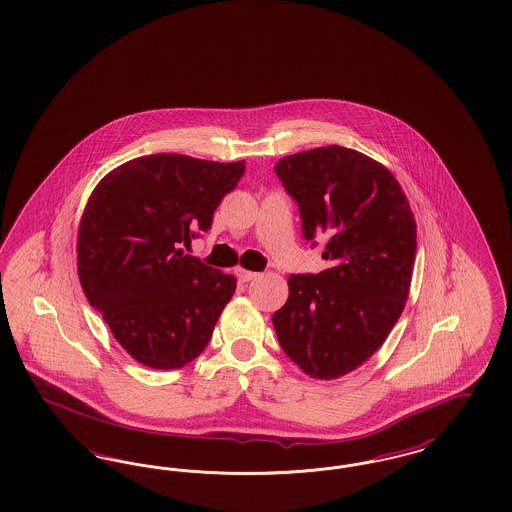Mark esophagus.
Masks as SVG:
<instances>
[{"label": "esophagus", "instance_id": "34e87169", "mask_svg": "<svg viewBox=\"0 0 512 512\" xmlns=\"http://www.w3.org/2000/svg\"><path fill=\"white\" fill-rule=\"evenodd\" d=\"M234 274L238 276V280H240L242 284H246V282H251V280H255V278L259 276L257 272H251V270H246V268H242V266L234 268Z\"/></svg>", "mask_w": 512, "mask_h": 512}]
</instances>
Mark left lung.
<instances>
[{"instance_id":"8db88e82","label":"left lung","mask_w":512,"mask_h":512,"mask_svg":"<svg viewBox=\"0 0 512 512\" xmlns=\"http://www.w3.org/2000/svg\"><path fill=\"white\" fill-rule=\"evenodd\" d=\"M299 204L307 240L326 234L320 274H291L272 324L280 347L312 379L360 368L385 343L408 301L417 225L389 169L345 146H320L276 164Z\"/></svg>"}]
</instances>
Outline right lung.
Wrapping results in <instances>:
<instances>
[{"instance_id": "right-lung-1", "label": "right lung", "mask_w": 512, "mask_h": 512, "mask_svg": "<svg viewBox=\"0 0 512 512\" xmlns=\"http://www.w3.org/2000/svg\"><path fill=\"white\" fill-rule=\"evenodd\" d=\"M246 162L184 154L129 160L91 192L78 228V276L91 307L131 358L179 369L207 347L236 278L184 255Z\"/></svg>"}]
</instances>
